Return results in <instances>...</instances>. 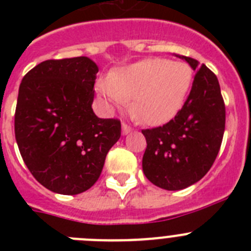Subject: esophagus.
<instances>
[{
  "label": "esophagus",
  "mask_w": 251,
  "mask_h": 251,
  "mask_svg": "<svg viewBox=\"0 0 251 251\" xmlns=\"http://www.w3.org/2000/svg\"><path fill=\"white\" fill-rule=\"evenodd\" d=\"M130 130H132V127H130V126H128L127 123L122 124V133H123V136L128 134V133H129Z\"/></svg>",
  "instance_id": "obj_1"
}]
</instances>
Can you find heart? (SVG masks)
Here are the masks:
<instances>
[{
  "label": "heart",
  "mask_w": 251,
  "mask_h": 251,
  "mask_svg": "<svg viewBox=\"0 0 251 251\" xmlns=\"http://www.w3.org/2000/svg\"><path fill=\"white\" fill-rule=\"evenodd\" d=\"M191 83L192 72L186 64L153 57L113 70L108 79H99L97 89L119 106L133 98V117L148 126H158L181 109Z\"/></svg>",
  "instance_id": "heart-1"
}]
</instances>
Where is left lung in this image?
<instances>
[{"label": "left lung", "instance_id": "obj_1", "mask_svg": "<svg viewBox=\"0 0 251 251\" xmlns=\"http://www.w3.org/2000/svg\"><path fill=\"white\" fill-rule=\"evenodd\" d=\"M179 57L196 72L191 92L175 118L142 130L147 141L143 172L153 185L168 191L188 187L207 174L225 130V103L216 75L192 57Z\"/></svg>", "mask_w": 251, "mask_h": 251}]
</instances>
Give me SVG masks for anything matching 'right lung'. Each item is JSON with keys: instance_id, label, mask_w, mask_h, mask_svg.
Masks as SVG:
<instances>
[{"instance_id": "add662e5", "label": "right lung", "mask_w": 251, "mask_h": 251, "mask_svg": "<svg viewBox=\"0 0 251 251\" xmlns=\"http://www.w3.org/2000/svg\"><path fill=\"white\" fill-rule=\"evenodd\" d=\"M97 64L86 56L51 59L20 84L15 137L31 175L56 194L89 190L106 153L121 137V121L94 114Z\"/></svg>"}]
</instances>
